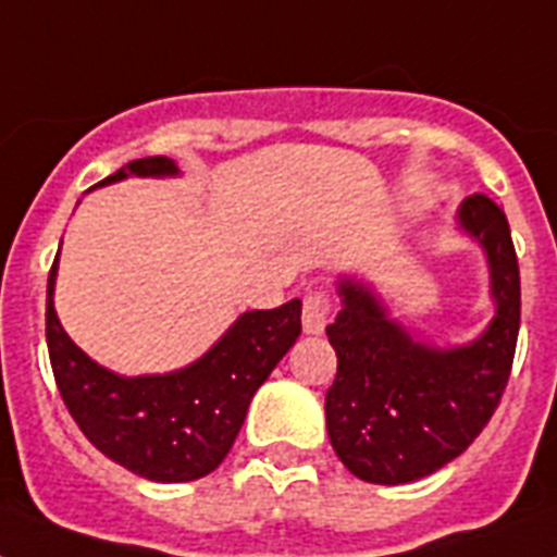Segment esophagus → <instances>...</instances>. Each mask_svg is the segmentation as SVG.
Returning <instances> with one entry per match:
<instances>
[{
  "label": "esophagus",
  "mask_w": 557,
  "mask_h": 557,
  "mask_svg": "<svg viewBox=\"0 0 557 557\" xmlns=\"http://www.w3.org/2000/svg\"><path fill=\"white\" fill-rule=\"evenodd\" d=\"M332 314V304L330 295L323 292V288H314L309 295L304 297V332L306 335H321L326 330V323H330Z\"/></svg>",
  "instance_id": "esophagus-1"
}]
</instances>
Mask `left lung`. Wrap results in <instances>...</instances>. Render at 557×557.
Here are the masks:
<instances>
[{"mask_svg":"<svg viewBox=\"0 0 557 557\" xmlns=\"http://www.w3.org/2000/svg\"><path fill=\"white\" fill-rule=\"evenodd\" d=\"M459 227L483 245L494 318L466 347H428L389 321L372 288L341 277L326 326L338 375L326 389V431L341 462L367 483L422 480L480 436L509 384L520 330V269L509 219L488 196L459 205Z\"/></svg>","mask_w":557,"mask_h":557,"instance_id":"1","label":"left lung"}]
</instances>
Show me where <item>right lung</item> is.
<instances>
[{
    "instance_id": "right-lung-1",
    "label": "right lung",
    "mask_w": 557,
    "mask_h": 557,
    "mask_svg": "<svg viewBox=\"0 0 557 557\" xmlns=\"http://www.w3.org/2000/svg\"><path fill=\"white\" fill-rule=\"evenodd\" d=\"M126 176H178L168 156L129 161L98 182ZM57 260L48 274L46 341L51 370L69 413L95 448L152 483H190L227 457L253 393L295 347L300 300L280 309H253L190 367L168 375L124 379L95 364L54 312Z\"/></svg>"
}]
</instances>
